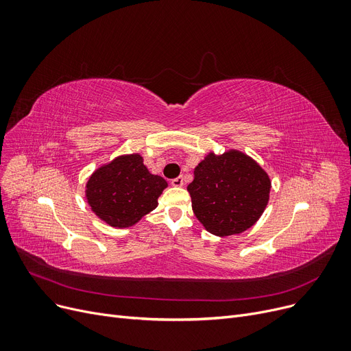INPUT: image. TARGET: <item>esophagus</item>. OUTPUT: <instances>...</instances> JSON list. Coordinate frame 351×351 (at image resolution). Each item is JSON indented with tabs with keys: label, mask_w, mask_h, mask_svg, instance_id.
Segmentation results:
<instances>
[{
	"label": "esophagus",
	"mask_w": 351,
	"mask_h": 351,
	"mask_svg": "<svg viewBox=\"0 0 351 351\" xmlns=\"http://www.w3.org/2000/svg\"><path fill=\"white\" fill-rule=\"evenodd\" d=\"M171 184H172L173 186H182V185H184V178L178 176V178H175V179L171 180Z\"/></svg>",
	"instance_id": "obj_1"
}]
</instances>
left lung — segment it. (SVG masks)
<instances>
[{
    "label": "left lung",
    "mask_w": 351,
    "mask_h": 351,
    "mask_svg": "<svg viewBox=\"0 0 351 351\" xmlns=\"http://www.w3.org/2000/svg\"><path fill=\"white\" fill-rule=\"evenodd\" d=\"M193 175L188 185L192 209L210 234H241L263 215L271 182L247 155L235 150L221 156L210 154L196 166Z\"/></svg>",
    "instance_id": "obj_1"
}]
</instances>
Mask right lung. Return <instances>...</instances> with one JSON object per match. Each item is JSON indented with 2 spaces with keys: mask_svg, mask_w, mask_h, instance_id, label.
Returning <instances> with one entry per match:
<instances>
[{
  "mask_svg": "<svg viewBox=\"0 0 351 351\" xmlns=\"http://www.w3.org/2000/svg\"><path fill=\"white\" fill-rule=\"evenodd\" d=\"M167 186L152 175L141 155L121 156L97 169L87 182V202L96 215L116 228H126L158 206Z\"/></svg>",
  "mask_w": 351,
  "mask_h": 351,
  "instance_id": "add662e5",
  "label": "right lung"
}]
</instances>
